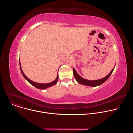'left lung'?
<instances>
[{
  "instance_id": "1",
  "label": "left lung",
  "mask_w": 133,
  "mask_h": 133,
  "mask_svg": "<svg viewBox=\"0 0 133 133\" xmlns=\"http://www.w3.org/2000/svg\"><path fill=\"white\" fill-rule=\"evenodd\" d=\"M114 69V68L112 69V70L110 72V73L104 78L99 79V80H96V81H89V80H87V79H85L82 78L77 73L76 71L75 70V69L74 68H73V74H74V76L76 80L77 81V82L78 83L84 85L95 87V86H99V85L102 84L103 83H104L105 82H106L108 79V78L109 77L110 75L112 74Z\"/></svg>"
}]
</instances>
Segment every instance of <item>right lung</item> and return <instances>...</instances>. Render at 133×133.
Returning a JSON list of instances; mask_svg holds the SVG:
<instances>
[{
    "instance_id": "obj_1",
    "label": "right lung",
    "mask_w": 133,
    "mask_h": 133,
    "mask_svg": "<svg viewBox=\"0 0 133 133\" xmlns=\"http://www.w3.org/2000/svg\"><path fill=\"white\" fill-rule=\"evenodd\" d=\"M20 64V68H21V72L23 75V76L24 77V78L30 83L32 85H33L34 87H35L36 88H38V89H46L48 87H49L50 86H52L54 85H55L56 83H57V82L58 81V75H57V77L56 79L51 82V83H47V84H39V83H35L34 82H32V81H31L30 79H29L28 78H27L26 75L24 74L23 70H22V69L21 68V63H19Z\"/></svg>"
}]
</instances>
